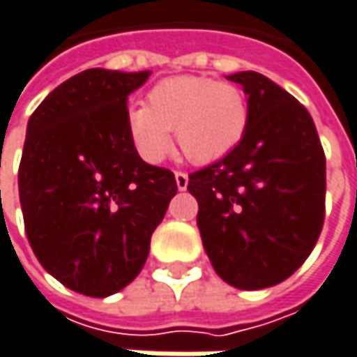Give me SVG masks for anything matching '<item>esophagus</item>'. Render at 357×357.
<instances>
[{"mask_svg":"<svg viewBox=\"0 0 357 357\" xmlns=\"http://www.w3.org/2000/svg\"><path fill=\"white\" fill-rule=\"evenodd\" d=\"M188 174L185 172H176V183H178L179 190H185L188 188Z\"/></svg>","mask_w":357,"mask_h":357,"instance_id":"1","label":"esophagus"}]
</instances>
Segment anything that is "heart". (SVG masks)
<instances>
[{
    "label": "heart",
    "instance_id": "b5f03b06",
    "mask_svg": "<svg viewBox=\"0 0 357 357\" xmlns=\"http://www.w3.org/2000/svg\"><path fill=\"white\" fill-rule=\"evenodd\" d=\"M250 105L236 84L208 76H178L155 84L147 107L129 111V137L137 153L159 163L172 151L176 133L181 155L192 163H212L230 153L248 129Z\"/></svg>",
    "mask_w": 357,
    "mask_h": 357
}]
</instances>
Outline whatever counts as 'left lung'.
Segmentation results:
<instances>
[{
  "label": "left lung",
  "instance_id": "8db88e82",
  "mask_svg": "<svg viewBox=\"0 0 357 357\" xmlns=\"http://www.w3.org/2000/svg\"><path fill=\"white\" fill-rule=\"evenodd\" d=\"M228 80L248 95L250 121L224 158L190 174L198 228L214 271L236 289L289 279L325 220V153L303 105L259 73Z\"/></svg>",
  "mask_w": 357,
  "mask_h": 357
}]
</instances>
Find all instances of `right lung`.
Masks as SVG:
<instances>
[{
    "mask_svg": "<svg viewBox=\"0 0 357 357\" xmlns=\"http://www.w3.org/2000/svg\"><path fill=\"white\" fill-rule=\"evenodd\" d=\"M151 73L91 68L56 86L28 121L17 172L24 228L40 264L89 297L131 283L178 183L139 158L127 96Z\"/></svg>",
    "mask_w": 357,
    "mask_h": 357,
    "instance_id": "add662e5",
    "label": "right lung"
}]
</instances>
